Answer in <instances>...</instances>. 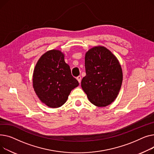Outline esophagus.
I'll use <instances>...</instances> for the list:
<instances>
[{
  "label": "esophagus",
  "instance_id": "34e87169",
  "mask_svg": "<svg viewBox=\"0 0 154 154\" xmlns=\"http://www.w3.org/2000/svg\"><path fill=\"white\" fill-rule=\"evenodd\" d=\"M76 79H77V80L78 81L79 83H81V76H78V77L76 78Z\"/></svg>",
  "mask_w": 154,
  "mask_h": 154
}]
</instances>
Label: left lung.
I'll use <instances>...</instances> for the list:
<instances>
[{
    "label": "left lung",
    "instance_id": "8db88e82",
    "mask_svg": "<svg viewBox=\"0 0 154 154\" xmlns=\"http://www.w3.org/2000/svg\"><path fill=\"white\" fill-rule=\"evenodd\" d=\"M86 75L81 88L89 101L97 107H106L114 101L122 86L123 75L119 60L103 46H96L85 54Z\"/></svg>",
    "mask_w": 154,
    "mask_h": 154
}]
</instances>
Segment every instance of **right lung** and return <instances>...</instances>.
I'll return each instance as SVG.
<instances>
[{"instance_id":"add662e5","label":"right lung","mask_w":154,"mask_h":154,"mask_svg":"<svg viewBox=\"0 0 154 154\" xmlns=\"http://www.w3.org/2000/svg\"><path fill=\"white\" fill-rule=\"evenodd\" d=\"M33 88L42 103L51 108L64 104L72 89L79 85L60 50L45 52L38 60L33 73Z\"/></svg>"}]
</instances>
